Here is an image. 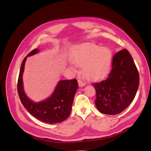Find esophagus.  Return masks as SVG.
Masks as SVG:
<instances>
[{"label": "esophagus", "instance_id": "esophagus-1", "mask_svg": "<svg viewBox=\"0 0 151 151\" xmlns=\"http://www.w3.org/2000/svg\"><path fill=\"white\" fill-rule=\"evenodd\" d=\"M78 85L80 87H83L85 85V82L83 81L82 80H78Z\"/></svg>", "mask_w": 151, "mask_h": 151}]
</instances>
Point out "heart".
I'll return each instance as SVG.
<instances>
[{
  "instance_id": "1",
  "label": "heart",
  "mask_w": 151,
  "mask_h": 151,
  "mask_svg": "<svg viewBox=\"0 0 151 151\" xmlns=\"http://www.w3.org/2000/svg\"><path fill=\"white\" fill-rule=\"evenodd\" d=\"M71 60L82 66L83 75L87 78L95 80L104 77L108 73L113 54L108 47H100L93 43H86L75 47Z\"/></svg>"
}]
</instances>
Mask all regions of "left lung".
<instances>
[{"label": "left lung", "mask_w": 151, "mask_h": 151, "mask_svg": "<svg viewBox=\"0 0 151 151\" xmlns=\"http://www.w3.org/2000/svg\"><path fill=\"white\" fill-rule=\"evenodd\" d=\"M139 83L138 71L130 52L126 49L116 52L108 78L92 84L96 91L97 108L105 114L121 113L135 97Z\"/></svg>", "instance_id": "8db88e82"}]
</instances>
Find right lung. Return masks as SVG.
<instances>
[{
  "label": "right lung",
  "instance_id": "right-lung-1",
  "mask_svg": "<svg viewBox=\"0 0 151 151\" xmlns=\"http://www.w3.org/2000/svg\"><path fill=\"white\" fill-rule=\"evenodd\" d=\"M34 49L27 56L38 52ZM27 57L23 59L18 80V92L23 106L29 113L37 119L47 124H55L65 121L70 116L75 94L78 88L76 79L60 81L52 96L46 100L35 103L31 101L23 89L22 73Z\"/></svg>",
  "mask_w": 151,
  "mask_h": 151
}]
</instances>
